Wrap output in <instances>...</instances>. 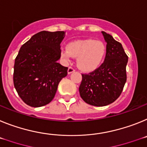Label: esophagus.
<instances>
[{"label":"esophagus","mask_w":147,"mask_h":147,"mask_svg":"<svg viewBox=\"0 0 147 147\" xmlns=\"http://www.w3.org/2000/svg\"><path fill=\"white\" fill-rule=\"evenodd\" d=\"M74 72H75V69H74L72 67H69L68 70H67V72H68V74H71Z\"/></svg>","instance_id":"esophagus-1"}]
</instances>
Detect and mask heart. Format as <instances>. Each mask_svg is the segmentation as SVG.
Returning <instances> with one entry per match:
<instances>
[{
  "label": "heart",
  "mask_w": 147,
  "mask_h": 147,
  "mask_svg": "<svg viewBox=\"0 0 147 147\" xmlns=\"http://www.w3.org/2000/svg\"><path fill=\"white\" fill-rule=\"evenodd\" d=\"M107 53V47L102 41L92 39L70 42L66 49H61L60 55L66 63L77 58L78 68L84 72H92L101 65Z\"/></svg>",
  "instance_id": "b5f03b06"
}]
</instances>
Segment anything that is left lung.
Returning a JSON list of instances; mask_svg holds the SVG:
<instances>
[{
    "mask_svg": "<svg viewBox=\"0 0 147 147\" xmlns=\"http://www.w3.org/2000/svg\"><path fill=\"white\" fill-rule=\"evenodd\" d=\"M107 43L104 62L99 68L88 75H82L79 86L81 98L86 104L104 107L112 104L121 95L127 81L126 66L128 56L121 43L102 32Z\"/></svg>",
    "mask_w": 147,
    "mask_h": 147,
    "instance_id": "1",
    "label": "left lung"
}]
</instances>
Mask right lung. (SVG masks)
<instances>
[{"mask_svg": "<svg viewBox=\"0 0 147 147\" xmlns=\"http://www.w3.org/2000/svg\"><path fill=\"white\" fill-rule=\"evenodd\" d=\"M65 32L41 31L20 47L14 65V86L23 101L32 107L50 103L58 84L67 75L61 58Z\"/></svg>", "mask_w": 147, "mask_h": 147, "instance_id": "add662e5", "label": "right lung"}]
</instances>
